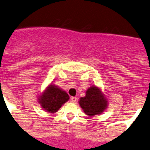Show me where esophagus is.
<instances>
[{
  "mask_svg": "<svg viewBox=\"0 0 150 150\" xmlns=\"http://www.w3.org/2000/svg\"><path fill=\"white\" fill-rule=\"evenodd\" d=\"M71 100L72 103H75L76 101V97H71Z\"/></svg>",
  "mask_w": 150,
  "mask_h": 150,
  "instance_id": "1",
  "label": "esophagus"
}]
</instances>
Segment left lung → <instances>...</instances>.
I'll use <instances>...</instances> for the list:
<instances>
[{
  "label": "left lung",
  "mask_w": 150,
  "mask_h": 150,
  "mask_svg": "<svg viewBox=\"0 0 150 150\" xmlns=\"http://www.w3.org/2000/svg\"><path fill=\"white\" fill-rule=\"evenodd\" d=\"M85 97H80L79 103L86 115L92 117L100 115L108 107V101L101 89L92 86L86 92Z\"/></svg>",
  "instance_id": "left-lung-1"
}]
</instances>
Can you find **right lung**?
<instances>
[{
  "instance_id": "obj_1",
  "label": "right lung",
  "mask_w": 150,
  "mask_h": 150,
  "mask_svg": "<svg viewBox=\"0 0 150 150\" xmlns=\"http://www.w3.org/2000/svg\"><path fill=\"white\" fill-rule=\"evenodd\" d=\"M69 96L58 86L51 83L38 97V103L44 110L55 113L69 100Z\"/></svg>"
}]
</instances>
